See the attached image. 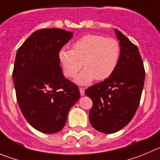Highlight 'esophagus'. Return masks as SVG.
<instances>
[{"mask_svg":"<svg viewBox=\"0 0 160 160\" xmlns=\"http://www.w3.org/2000/svg\"><path fill=\"white\" fill-rule=\"evenodd\" d=\"M80 96H83V95L85 94L84 89H83V88H80Z\"/></svg>","mask_w":160,"mask_h":160,"instance_id":"1","label":"esophagus"}]
</instances>
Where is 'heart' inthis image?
Segmentation results:
<instances>
[{"label":"heart","instance_id":"heart-1","mask_svg":"<svg viewBox=\"0 0 160 160\" xmlns=\"http://www.w3.org/2000/svg\"><path fill=\"white\" fill-rule=\"evenodd\" d=\"M120 57V46L114 38H105L88 34L72 44V49L63 48L59 51L58 60L64 75L68 78L77 76L82 65L84 69L76 82L87 85L93 80H107L114 72Z\"/></svg>","mask_w":160,"mask_h":160}]
</instances>
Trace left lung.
Here are the masks:
<instances>
[{"label":"left lung","mask_w":160,"mask_h":160,"mask_svg":"<svg viewBox=\"0 0 160 160\" xmlns=\"http://www.w3.org/2000/svg\"><path fill=\"white\" fill-rule=\"evenodd\" d=\"M119 41L120 57L109 78L89 87L86 96L92 100L89 112L92 126L98 132L112 134L123 128L136 113L145 80L143 63L137 46L115 29Z\"/></svg>","instance_id":"obj_1"}]
</instances>
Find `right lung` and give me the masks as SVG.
Here are the masks:
<instances>
[{
    "label": "right lung",
    "mask_w": 160,
    "mask_h": 160,
    "mask_svg": "<svg viewBox=\"0 0 160 160\" xmlns=\"http://www.w3.org/2000/svg\"><path fill=\"white\" fill-rule=\"evenodd\" d=\"M73 37L60 28L37 30L16 55L12 78L17 103L32 127L46 134L60 132L80 98L75 83L64 77L59 51Z\"/></svg>",
    "instance_id": "1"
}]
</instances>
